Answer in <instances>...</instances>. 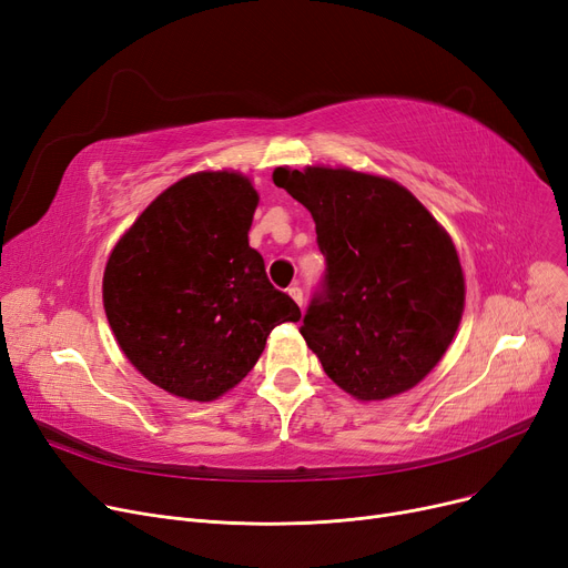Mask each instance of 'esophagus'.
<instances>
[{"label":"esophagus","mask_w":568,"mask_h":568,"mask_svg":"<svg viewBox=\"0 0 568 568\" xmlns=\"http://www.w3.org/2000/svg\"><path fill=\"white\" fill-rule=\"evenodd\" d=\"M287 294L292 296V300H294L296 304H300V306L304 308V292H302V287H300V285H292V287L287 290Z\"/></svg>","instance_id":"esophagus-1"}]
</instances>
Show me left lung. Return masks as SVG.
<instances>
[{
	"label": "left lung",
	"mask_w": 568,
	"mask_h": 568,
	"mask_svg": "<svg viewBox=\"0 0 568 568\" xmlns=\"http://www.w3.org/2000/svg\"><path fill=\"white\" fill-rule=\"evenodd\" d=\"M326 260L302 336L324 373L359 400L419 384L452 345L465 306L456 246L394 179L347 168H276Z\"/></svg>",
	"instance_id": "obj_1"
}]
</instances>
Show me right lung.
Instances as JSON below:
<instances>
[{
  "label": "right lung",
  "mask_w": 568,
  "mask_h": 568,
  "mask_svg": "<svg viewBox=\"0 0 568 568\" xmlns=\"http://www.w3.org/2000/svg\"><path fill=\"white\" fill-rule=\"evenodd\" d=\"M257 200L239 172L189 174L108 257L110 329L126 359L172 396L216 400L251 373L276 324L302 317L248 246Z\"/></svg>",
  "instance_id": "right-lung-1"
}]
</instances>
